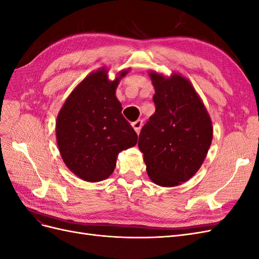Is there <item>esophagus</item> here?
<instances>
[{
  "instance_id": "esophagus-1",
  "label": "esophagus",
  "mask_w": 259,
  "mask_h": 259,
  "mask_svg": "<svg viewBox=\"0 0 259 259\" xmlns=\"http://www.w3.org/2000/svg\"><path fill=\"white\" fill-rule=\"evenodd\" d=\"M132 126H133V128L135 130V132L137 133V134H139L140 128H142V126H143V121L142 120H137L135 122H133L132 123Z\"/></svg>"
}]
</instances>
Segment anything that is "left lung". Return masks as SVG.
Returning a JSON list of instances; mask_svg holds the SVG:
<instances>
[{
	"label": "left lung",
	"instance_id": "obj_1",
	"mask_svg": "<svg viewBox=\"0 0 259 259\" xmlns=\"http://www.w3.org/2000/svg\"><path fill=\"white\" fill-rule=\"evenodd\" d=\"M155 112L139 134L147 173L152 182L173 187L190 179L201 167L213 138L206 109L190 82L174 74L150 72Z\"/></svg>",
	"mask_w": 259,
	"mask_h": 259
}]
</instances>
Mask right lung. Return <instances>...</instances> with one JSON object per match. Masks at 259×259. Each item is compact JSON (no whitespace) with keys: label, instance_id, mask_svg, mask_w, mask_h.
Wrapping results in <instances>:
<instances>
[{"label":"right lung","instance_id":"right-lung-1","mask_svg":"<svg viewBox=\"0 0 259 259\" xmlns=\"http://www.w3.org/2000/svg\"><path fill=\"white\" fill-rule=\"evenodd\" d=\"M107 70L91 73L70 94L57 116L56 137L61 158L86 182L110 176L117 153L137 144V134L122 115L115 97L119 80L109 81Z\"/></svg>","mask_w":259,"mask_h":259}]
</instances>
